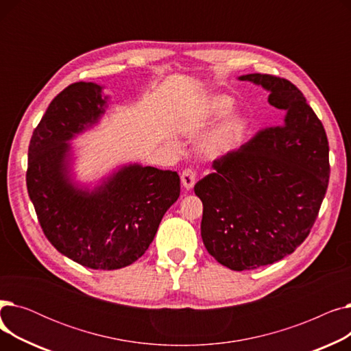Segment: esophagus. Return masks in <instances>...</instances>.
I'll return each mask as SVG.
<instances>
[{
	"mask_svg": "<svg viewBox=\"0 0 351 351\" xmlns=\"http://www.w3.org/2000/svg\"><path fill=\"white\" fill-rule=\"evenodd\" d=\"M180 180H182L183 188L192 189L195 186V182H196V172L192 168H186L185 171L182 172Z\"/></svg>",
	"mask_w": 351,
	"mask_h": 351,
	"instance_id": "1",
	"label": "esophagus"
}]
</instances>
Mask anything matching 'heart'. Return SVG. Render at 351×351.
<instances>
[{
  "instance_id": "heart-1",
  "label": "heart",
  "mask_w": 351,
  "mask_h": 351,
  "mask_svg": "<svg viewBox=\"0 0 351 351\" xmlns=\"http://www.w3.org/2000/svg\"><path fill=\"white\" fill-rule=\"evenodd\" d=\"M233 99L226 95H216L204 105V115L210 119L222 118L233 110ZM249 129V122L242 115H234L220 123L204 141L202 149L209 158L223 156L241 146Z\"/></svg>"
}]
</instances>
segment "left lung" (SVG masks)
<instances>
[{"instance_id":"8db88e82","label":"left lung","mask_w":351,"mask_h":351,"mask_svg":"<svg viewBox=\"0 0 351 351\" xmlns=\"http://www.w3.org/2000/svg\"><path fill=\"white\" fill-rule=\"evenodd\" d=\"M241 80L270 90L269 102L283 119L215 159V172L195 185L204 204V245L236 271L279 262L304 242L330 176L324 126L302 90L269 73Z\"/></svg>"}]
</instances>
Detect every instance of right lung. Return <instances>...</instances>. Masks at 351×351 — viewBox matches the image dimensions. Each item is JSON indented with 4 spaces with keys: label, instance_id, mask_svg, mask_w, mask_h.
Instances as JSON below:
<instances>
[{
    "label": "right lung",
    "instance_id": "1",
    "mask_svg": "<svg viewBox=\"0 0 351 351\" xmlns=\"http://www.w3.org/2000/svg\"><path fill=\"white\" fill-rule=\"evenodd\" d=\"M101 86L75 82L47 108L28 147L27 189L51 245L95 270L132 265L152 243L160 220L180 193L173 171L129 165L94 192L66 176L69 141L104 112Z\"/></svg>",
    "mask_w": 351,
    "mask_h": 351
}]
</instances>
